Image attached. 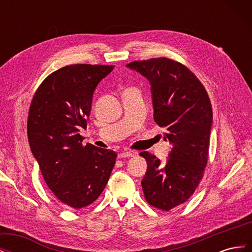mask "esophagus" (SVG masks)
Segmentation results:
<instances>
[{
  "mask_svg": "<svg viewBox=\"0 0 252 252\" xmlns=\"http://www.w3.org/2000/svg\"><path fill=\"white\" fill-rule=\"evenodd\" d=\"M134 154H132V152L130 151H125V152H121V154L118 155V158H131L133 157Z\"/></svg>",
  "mask_w": 252,
  "mask_h": 252,
  "instance_id": "obj_1",
  "label": "esophagus"
}]
</instances>
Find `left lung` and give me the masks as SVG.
<instances>
[{"instance_id": "1", "label": "left lung", "mask_w": 252, "mask_h": 252, "mask_svg": "<svg viewBox=\"0 0 252 252\" xmlns=\"http://www.w3.org/2000/svg\"><path fill=\"white\" fill-rule=\"evenodd\" d=\"M151 85L154 119L165 128L164 140L172 145L165 165L143 151L147 171L141 184L145 199L168 211L185 203L204 175L208 159L212 108L207 91L194 73L177 61L155 58L126 65Z\"/></svg>"}]
</instances>
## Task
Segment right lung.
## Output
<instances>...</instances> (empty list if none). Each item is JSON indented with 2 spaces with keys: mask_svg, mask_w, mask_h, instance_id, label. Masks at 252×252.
I'll use <instances>...</instances> for the list:
<instances>
[{
  "mask_svg": "<svg viewBox=\"0 0 252 252\" xmlns=\"http://www.w3.org/2000/svg\"><path fill=\"white\" fill-rule=\"evenodd\" d=\"M112 65L74 64L45 79L30 104L27 135L43 178L58 199L80 209L94 203L107 184L117 154L82 144L93 95Z\"/></svg>",
  "mask_w": 252,
  "mask_h": 252,
  "instance_id": "obj_1",
  "label": "right lung"
}]
</instances>
